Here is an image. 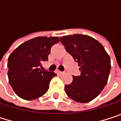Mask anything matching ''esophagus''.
Here are the masks:
<instances>
[{
    "label": "esophagus",
    "instance_id": "34e87169",
    "mask_svg": "<svg viewBox=\"0 0 121 121\" xmlns=\"http://www.w3.org/2000/svg\"><path fill=\"white\" fill-rule=\"evenodd\" d=\"M57 73H58V74H62V73H64V72H62V71H57Z\"/></svg>",
    "mask_w": 121,
    "mask_h": 121
}]
</instances>
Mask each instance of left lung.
Wrapping results in <instances>:
<instances>
[{
	"mask_svg": "<svg viewBox=\"0 0 121 121\" xmlns=\"http://www.w3.org/2000/svg\"><path fill=\"white\" fill-rule=\"evenodd\" d=\"M61 43L80 66L81 75L65 85L73 100L86 103L96 98L107 85L111 70L110 57L103 45L92 37L74 34L60 38Z\"/></svg>",
	"mask_w": 121,
	"mask_h": 121,
	"instance_id": "obj_1",
	"label": "left lung"
}]
</instances>
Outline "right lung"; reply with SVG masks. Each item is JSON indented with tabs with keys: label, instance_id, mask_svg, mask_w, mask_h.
Instances as JSON below:
<instances>
[{
	"label": "right lung",
	"instance_id": "1",
	"mask_svg": "<svg viewBox=\"0 0 121 121\" xmlns=\"http://www.w3.org/2000/svg\"><path fill=\"white\" fill-rule=\"evenodd\" d=\"M59 42L58 37H36L23 43L10 55L9 83L19 97L32 100L46 93L51 79L57 74L40 67L43 61L48 60L52 46Z\"/></svg>",
	"mask_w": 121,
	"mask_h": 121
}]
</instances>
